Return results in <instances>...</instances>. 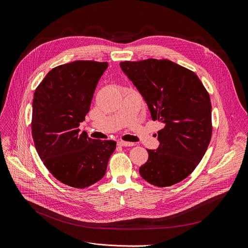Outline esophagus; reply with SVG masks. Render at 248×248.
Masks as SVG:
<instances>
[{
  "instance_id": "esophagus-1",
  "label": "esophagus",
  "mask_w": 248,
  "mask_h": 248,
  "mask_svg": "<svg viewBox=\"0 0 248 248\" xmlns=\"http://www.w3.org/2000/svg\"><path fill=\"white\" fill-rule=\"evenodd\" d=\"M118 145L119 146H133V143L132 142L124 141V140H120V141H118Z\"/></svg>"
}]
</instances>
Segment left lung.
Returning <instances> with one entry per match:
<instances>
[{
  "label": "left lung",
  "instance_id": "left-lung-1",
  "mask_svg": "<svg viewBox=\"0 0 248 248\" xmlns=\"http://www.w3.org/2000/svg\"><path fill=\"white\" fill-rule=\"evenodd\" d=\"M123 71L147 103L153 121L161 122L159 146L147 149L140 176L157 187L181 182L198 166L211 141L212 104L198 76L168 59L123 61Z\"/></svg>",
  "mask_w": 248,
  "mask_h": 248
}]
</instances>
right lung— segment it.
Masks as SVG:
<instances>
[{
  "label": "right lung",
  "mask_w": 248,
  "mask_h": 248,
  "mask_svg": "<svg viewBox=\"0 0 248 248\" xmlns=\"http://www.w3.org/2000/svg\"><path fill=\"white\" fill-rule=\"evenodd\" d=\"M108 62L77 60L54 67L33 95L31 134L44 166L61 183L84 189L101 180L114 140L80 133L96 86Z\"/></svg>",
  "instance_id": "add662e5"
}]
</instances>
